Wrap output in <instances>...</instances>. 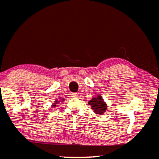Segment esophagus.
I'll use <instances>...</instances> for the list:
<instances>
[{"instance_id": "34e87169", "label": "esophagus", "mask_w": 159, "mask_h": 159, "mask_svg": "<svg viewBox=\"0 0 159 159\" xmlns=\"http://www.w3.org/2000/svg\"><path fill=\"white\" fill-rule=\"evenodd\" d=\"M71 95L72 98H78V94L77 93H71Z\"/></svg>"}]
</instances>
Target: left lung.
I'll use <instances>...</instances> for the list:
<instances>
[{
	"label": "left lung",
	"mask_w": 159,
	"mask_h": 159,
	"mask_svg": "<svg viewBox=\"0 0 159 159\" xmlns=\"http://www.w3.org/2000/svg\"><path fill=\"white\" fill-rule=\"evenodd\" d=\"M88 104L91 105L92 109L96 114L102 115L107 110V105L105 103L102 96L99 95L96 98H93L88 102Z\"/></svg>",
	"instance_id": "obj_1"
}]
</instances>
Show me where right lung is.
Segmentation results:
<instances>
[{
	"mask_svg": "<svg viewBox=\"0 0 159 159\" xmlns=\"http://www.w3.org/2000/svg\"><path fill=\"white\" fill-rule=\"evenodd\" d=\"M63 100H64V99H63ZM57 103H58V101H57V100H56V102H55L54 103V104H53V105H52V106H53L52 107H55L56 106V105H57Z\"/></svg>",
	"mask_w": 159,
	"mask_h": 159,
	"instance_id": "obj_1",
	"label": "right lung"
}]
</instances>
